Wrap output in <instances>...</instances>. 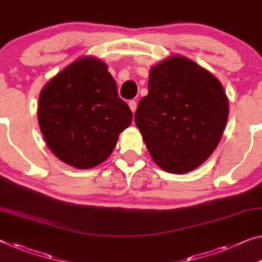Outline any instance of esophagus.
Returning a JSON list of instances; mask_svg holds the SVG:
<instances>
[{
    "label": "esophagus",
    "instance_id": "34e87169",
    "mask_svg": "<svg viewBox=\"0 0 262 262\" xmlns=\"http://www.w3.org/2000/svg\"><path fill=\"white\" fill-rule=\"evenodd\" d=\"M128 106H130L131 111L135 114V111H136V108H137V102H136V100H134V99L130 100V102H128Z\"/></svg>",
    "mask_w": 262,
    "mask_h": 262
}]
</instances>
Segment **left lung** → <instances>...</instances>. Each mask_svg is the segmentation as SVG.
<instances>
[{"mask_svg":"<svg viewBox=\"0 0 262 262\" xmlns=\"http://www.w3.org/2000/svg\"><path fill=\"white\" fill-rule=\"evenodd\" d=\"M227 117L219 80L190 59L173 56L151 69L148 94L139 100L135 122L157 165L186 173L215 150Z\"/></svg>","mask_w":262,"mask_h":262,"instance_id":"8db88e82","label":"left lung"}]
</instances>
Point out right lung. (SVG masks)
Segmentation results:
<instances>
[{
    "label": "right lung",
    "mask_w": 262,
    "mask_h": 262,
    "mask_svg": "<svg viewBox=\"0 0 262 262\" xmlns=\"http://www.w3.org/2000/svg\"><path fill=\"white\" fill-rule=\"evenodd\" d=\"M131 119L115 79L96 58L70 64L39 95L38 124L47 145L58 159L77 168L104 162Z\"/></svg>",
    "instance_id": "right-lung-1"
}]
</instances>
